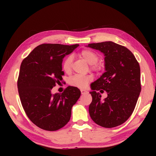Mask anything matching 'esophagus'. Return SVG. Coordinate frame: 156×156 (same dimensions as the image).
I'll use <instances>...</instances> for the list:
<instances>
[{
	"label": "esophagus",
	"mask_w": 156,
	"mask_h": 156,
	"mask_svg": "<svg viewBox=\"0 0 156 156\" xmlns=\"http://www.w3.org/2000/svg\"><path fill=\"white\" fill-rule=\"evenodd\" d=\"M81 94H86L87 91H86V90H84V89H81Z\"/></svg>",
	"instance_id": "34e87169"
}]
</instances>
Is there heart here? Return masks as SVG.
I'll list each match as a JSON object with an SVG mask.
<instances>
[{
    "label": "heart",
    "mask_w": 156,
    "mask_h": 156,
    "mask_svg": "<svg viewBox=\"0 0 156 156\" xmlns=\"http://www.w3.org/2000/svg\"><path fill=\"white\" fill-rule=\"evenodd\" d=\"M80 55L90 65L91 70L94 72H99L101 70V65L97 62L99 59V56L97 53L91 50H83L81 51ZM73 57L71 55H69L64 59L62 62V69L66 73H69L72 70V65ZM93 80V76L89 75H74L69 78V84L72 87H77V88H85L89 83Z\"/></svg>",
    "instance_id": "obj_1"
}]
</instances>
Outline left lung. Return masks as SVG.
I'll list each match as a JSON object with an SVG mask.
<instances>
[{
    "label": "left lung",
    "mask_w": 156,
    "mask_h": 156,
    "mask_svg": "<svg viewBox=\"0 0 156 156\" xmlns=\"http://www.w3.org/2000/svg\"><path fill=\"white\" fill-rule=\"evenodd\" d=\"M88 47L104 53L106 70L91 84L89 115L102 127L118 126L131 116L137 103L141 90L140 65L129 49L115 42L91 43ZM104 90L108 96L102 100L101 93Z\"/></svg>",
    "instance_id": "1"
}]
</instances>
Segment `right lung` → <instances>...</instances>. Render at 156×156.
I'll return each mask as SVG.
<instances>
[{
	"instance_id": "add662e5",
	"label": "right lung",
	"mask_w": 156,
	"mask_h": 156,
	"mask_svg": "<svg viewBox=\"0 0 156 156\" xmlns=\"http://www.w3.org/2000/svg\"><path fill=\"white\" fill-rule=\"evenodd\" d=\"M79 46L44 43L38 45L20 65L18 89L30 120L45 131H54L69 122L72 107L80 97L77 87L69 86L62 94L51 90L62 80L64 57Z\"/></svg>"
}]
</instances>
